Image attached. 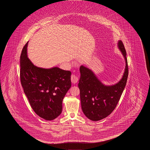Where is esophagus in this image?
<instances>
[{"label": "esophagus", "instance_id": "1", "mask_svg": "<svg viewBox=\"0 0 150 150\" xmlns=\"http://www.w3.org/2000/svg\"><path fill=\"white\" fill-rule=\"evenodd\" d=\"M71 80L72 83H77V81L78 80V76H76V74H72L71 75Z\"/></svg>", "mask_w": 150, "mask_h": 150}]
</instances>
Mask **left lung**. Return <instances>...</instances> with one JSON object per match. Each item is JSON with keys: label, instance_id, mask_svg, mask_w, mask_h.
<instances>
[{"label": "left lung", "instance_id": "8db88e82", "mask_svg": "<svg viewBox=\"0 0 150 150\" xmlns=\"http://www.w3.org/2000/svg\"><path fill=\"white\" fill-rule=\"evenodd\" d=\"M118 47L125 57V69L122 79L112 86H105L89 69L81 65L80 67V89L81 108L89 120L98 121L110 115L115 109L126 85L128 76L127 52L122 41Z\"/></svg>", "mask_w": 150, "mask_h": 150}]
</instances>
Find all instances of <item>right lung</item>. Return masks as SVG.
Here are the masks:
<instances>
[{
	"instance_id": "obj_1",
	"label": "right lung",
	"mask_w": 150,
	"mask_h": 150,
	"mask_svg": "<svg viewBox=\"0 0 150 150\" xmlns=\"http://www.w3.org/2000/svg\"><path fill=\"white\" fill-rule=\"evenodd\" d=\"M28 42L20 56V80L35 113L45 120H54L62 111V101L71 86L70 71L57 67H36L27 57Z\"/></svg>"
}]
</instances>
